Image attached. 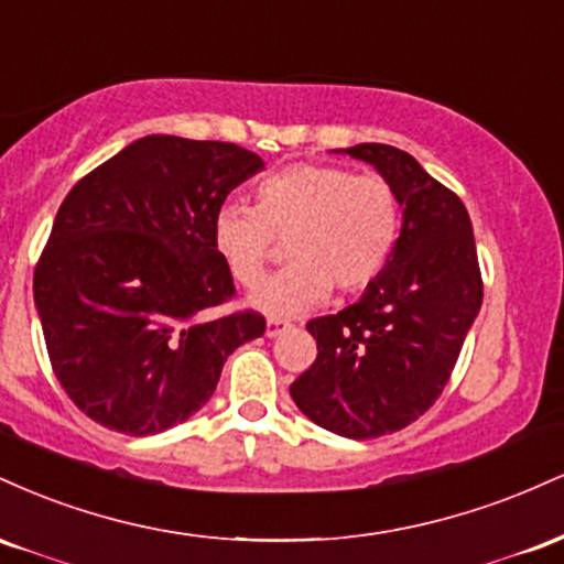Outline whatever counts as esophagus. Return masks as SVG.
<instances>
[{
	"instance_id": "1",
	"label": "esophagus",
	"mask_w": 564,
	"mask_h": 564,
	"mask_svg": "<svg viewBox=\"0 0 564 564\" xmlns=\"http://www.w3.org/2000/svg\"><path fill=\"white\" fill-rule=\"evenodd\" d=\"M289 326H291L289 321H283V318H270V321H268V328H264V332H268V336H278V334L286 332Z\"/></svg>"
}]
</instances>
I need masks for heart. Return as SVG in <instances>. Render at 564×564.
<instances>
[{
    "instance_id": "heart-1",
    "label": "heart",
    "mask_w": 564,
    "mask_h": 564,
    "mask_svg": "<svg viewBox=\"0 0 564 564\" xmlns=\"http://www.w3.org/2000/svg\"><path fill=\"white\" fill-rule=\"evenodd\" d=\"M403 230V204L384 174L347 166L291 164L257 187V206L228 200L212 223V241L230 275L257 286L278 238L289 264L254 291L264 313L313 307L328 289L366 291L390 264Z\"/></svg>"
}]
</instances>
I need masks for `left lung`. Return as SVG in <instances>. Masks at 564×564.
Here are the masks:
<instances>
[{
    "mask_svg": "<svg viewBox=\"0 0 564 564\" xmlns=\"http://www.w3.org/2000/svg\"><path fill=\"white\" fill-rule=\"evenodd\" d=\"M347 153L394 185L403 230L358 302L307 321L318 355L294 379L291 398L323 430L371 440L435 405L480 313L482 273L467 206L451 187L400 148L360 142Z\"/></svg>",
    "mask_w": 564,
    "mask_h": 564,
    "instance_id": "left-lung-1",
    "label": "left lung"
}]
</instances>
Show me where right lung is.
Masks as SVG:
<instances>
[{
	"mask_svg": "<svg viewBox=\"0 0 564 564\" xmlns=\"http://www.w3.org/2000/svg\"><path fill=\"white\" fill-rule=\"evenodd\" d=\"M236 142L148 134L70 187L34 270L50 364L82 413L124 435L185 422L264 315L212 241L228 193L262 170Z\"/></svg>",
	"mask_w": 564,
	"mask_h": 564,
	"instance_id": "1",
	"label": "right lung"
}]
</instances>
